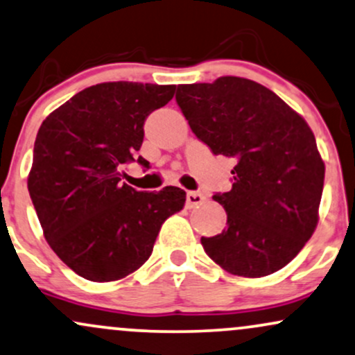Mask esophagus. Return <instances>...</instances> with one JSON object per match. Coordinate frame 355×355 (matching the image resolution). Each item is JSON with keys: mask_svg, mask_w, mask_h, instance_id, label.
I'll use <instances>...</instances> for the list:
<instances>
[{"mask_svg": "<svg viewBox=\"0 0 355 355\" xmlns=\"http://www.w3.org/2000/svg\"><path fill=\"white\" fill-rule=\"evenodd\" d=\"M202 201H204V196L201 193H198V191H189V193L186 194V204L189 209H193V207L202 204Z\"/></svg>", "mask_w": 355, "mask_h": 355, "instance_id": "1", "label": "esophagus"}]
</instances>
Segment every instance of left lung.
I'll use <instances>...</instances> for the list:
<instances>
[{
    "label": "left lung",
    "mask_w": 355,
    "mask_h": 355,
    "mask_svg": "<svg viewBox=\"0 0 355 355\" xmlns=\"http://www.w3.org/2000/svg\"><path fill=\"white\" fill-rule=\"evenodd\" d=\"M176 101L214 154L236 159L232 189L214 194L227 227L201 237L229 274L264 277L301 252L319 223L322 157L309 124L276 93L245 78L179 85Z\"/></svg>",
    "instance_id": "left-lung-1"
}]
</instances>
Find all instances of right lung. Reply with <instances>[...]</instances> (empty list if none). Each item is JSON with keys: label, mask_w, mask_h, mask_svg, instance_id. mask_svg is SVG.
<instances>
[{"label": "right lung", "mask_w": 355, "mask_h": 355, "mask_svg": "<svg viewBox=\"0 0 355 355\" xmlns=\"http://www.w3.org/2000/svg\"><path fill=\"white\" fill-rule=\"evenodd\" d=\"M174 93V85L101 83L54 110L37 131L29 196L49 248L87 281H119L139 269L164 220L184 207L181 187L141 193L121 182L146 118Z\"/></svg>", "instance_id": "add662e5"}]
</instances>
